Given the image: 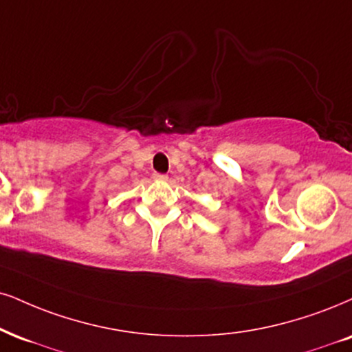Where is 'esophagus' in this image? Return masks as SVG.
<instances>
[{"mask_svg":"<svg viewBox=\"0 0 352 352\" xmlns=\"http://www.w3.org/2000/svg\"><path fill=\"white\" fill-rule=\"evenodd\" d=\"M153 179L155 181H162V183H164V181H168V176L166 175H160V173H155Z\"/></svg>","mask_w":352,"mask_h":352,"instance_id":"34e87169","label":"esophagus"}]
</instances>
